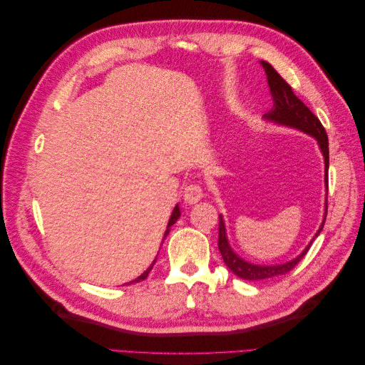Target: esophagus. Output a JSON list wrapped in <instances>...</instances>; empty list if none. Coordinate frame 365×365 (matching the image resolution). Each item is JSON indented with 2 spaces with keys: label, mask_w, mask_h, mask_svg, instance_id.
Here are the masks:
<instances>
[{
  "label": "esophagus",
  "mask_w": 365,
  "mask_h": 365,
  "mask_svg": "<svg viewBox=\"0 0 365 365\" xmlns=\"http://www.w3.org/2000/svg\"><path fill=\"white\" fill-rule=\"evenodd\" d=\"M204 197V190L200 184H189L184 189V201L187 204H196Z\"/></svg>",
  "instance_id": "1"
}]
</instances>
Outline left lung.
I'll return each mask as SVG.
<instances>
[{"mask_svg":"<svg viewBox=\"0 0 365 365\" xmlns=\"http://www.w3.org/2000/svg\"><path fill=\"white\" fill-rule=\"evenodd\" d=\"M262 67L264 68V73H267V79H268V85H269V91L272 94V109H269V113L264 114V118L274 121L277 125H283V126H289L298 130H303L306 134L312 135L317 141L318 146L323 152L324 157V182H326V189L329 184V178H327V172H329V140H327V134L326 129L323 128L322 121L318 120V117L314 115V113L309 109L300 98H298L291 85L286 82L283 77L275 71L268 62L260 61ZM327 216V197H326V212H324V217H323V224L319 225V230L317 231L315 237L322 233V230L324 227V220ZM314 237V239H315ZM314 239L311 240L300 256H297L295 259H292L291 262H286L282 264H254L250 263L244 259H240L237 254L233 251V248L230 247L228 239H227V230H225V224L222 216L219 215V240H217V247L220 251V256H222L224 262L227 267L233 271L237 277L244 279V280H267V279H272V277H279V275H283L286 272H289L291 269H294L297 267V263L300 262L306 252L311 248Z\"/></svg>","mask_w":365,"mask_h":365,"instance_id":"8db88e82","label":"left lung"}]
</instances>
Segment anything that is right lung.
<instances>
[{
    "label": "right lung",
    "mask_w": 365,
    "mask_h": 365,
    "mask_svg": "<svg viewBox=\"0 0 365 365\" xmlns=\"http://www.w3.org/2000/svg\"><path fill=\"white\" fill-rule=\"evenodd\" d=\"M181 216V212H180V207L178 205H176L175 208H173V212H172V216H170V219H169V224H168V230H165V233H164V239L165 237H168V235H169V231H170V227L176 222V220H178V217ZM155 262H157V257H155V260H153L152 262V264H150V267L145 271V272H143L141 275H140V277H137L135 280H132V282H129V283H126V284H132V283H138V282H141V280H145L146 277H148V275H149V272H150V269L153 268V264H155Z\"/></svg>",
    "instance_id": "right-lung-1"
}]
</instances>
